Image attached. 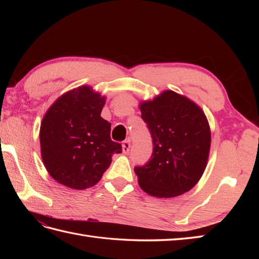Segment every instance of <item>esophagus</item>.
I'll return each mask as SVG.
<instances>
[{"mask_svg": "<svg viewBox=\"0 0 259 259\" xmlns=\"http://www.w3.org/2000/svg\"><path fill=\"white\" fill-rule=\"evenodd\" d=\"M130 150V141L125 140L122 142V152L123 153H128Z\"/></svg>", "mask_w": 259, "mask_h": 259, "instance_id": "esophagus-1", "label": "esophagus"}]
</instances>
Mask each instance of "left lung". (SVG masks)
<instances>
[{
    "label": "left lung",
    "instance_id": "left-lung-1",
    "mask_svg": "<svg viewBox=\"0 0 259 259\" xmlns=\"http://www.w3.org/2000/svg\"><path fill=\"white\" fill-rule=\"evenodd\" d=\"M152 138L151 159L136 167L141 189L158 198L183 195L205 171L210 151V126L202 109L179 93L166 90L139 104Z\"/></svg>",
    "mask_w": 259,
    "mask_h": 259
}]
</instances>
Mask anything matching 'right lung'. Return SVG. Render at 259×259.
Here are the masks:
<instances>
[{"mask_svg":"<svg viewBox=\"0 0 259 259\" xmlns=\"http://www.w3.org/2000/svg\"><path fill=\"white\" fill-rule=\"evenodd\" d=\"M106 97L82 85L65 92L48 109L40 126L41 156L51 177L69 188L97 185L122 147L110 138L101 117Z\"/></svg>","mask_w":259,"mask_h":259,"instance_id":"obj_1","label":"right lung"}]
</instances>
